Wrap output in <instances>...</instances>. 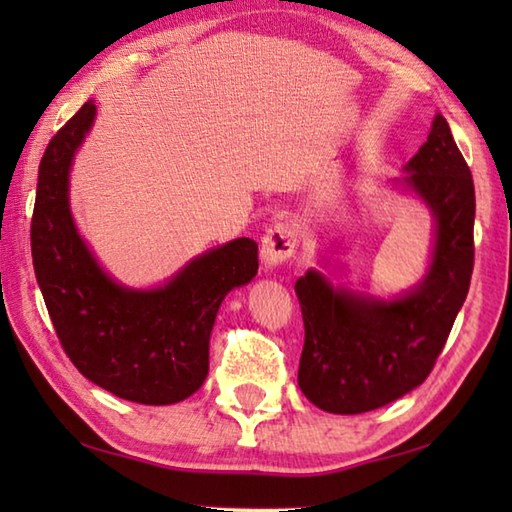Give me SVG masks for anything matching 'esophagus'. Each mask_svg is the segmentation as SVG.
<instances>
[{
  "mask_svg": "<svg viewBox=\"0 0 512 512\" xmlns=\"http://www.w3.org/2000/svg\"><path fill=\"white\" fill-rule=\"evenodd\" d=\"M300 244V235L296 223L289 219H280L268 225L262 239V259L266 266H277L296 253Z\"/></svg>",
  "mask_w": 512,
  "mask_h": 512,
  "instance_id": "34e87169",
  "label": "esophagus"
}]
</instances>
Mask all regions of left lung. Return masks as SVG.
I'll return each mask as SVG.
<instances>
[{
    "mask_svg": "<svg viewBox=\"0 0 512 512\" xmlns=\"http://www.w3.org/2000/svg\"><path fill=\"white\" fill-rule=\"evenodd\" d=\"M404 180L436 216L427 277L406 296L384 302L334 291L307 271L296 282L305 348L300 391L318 409L341 415L375 411L420 386L436 366L474 268V180L443 115H436Z\"/></svg>",
    "mask_w": 512,
    "mask_h": 512,
    "instance_id": "left-lung-1",
    "label": "left lung"
}]
</instances>
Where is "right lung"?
Listing matches in <instances>:
<instances>
[{"label": "right lung", "mask_w": 512, "mask_h": 512, "mask_svg": "<svg viewBox=\"0 0 512 512\" xmlns=\"http://www.w3.org/2000/svg\"><path fill=\"white\" fill-rule=\"evenodd\" d=\"M94 119V103L51 137L38 169L31 219L33 268L51 323L83 377L121 400L173 404L210 368V334L225 293L257 273V244L235 239L187 264L153 291L119 287L74 228L67 173Z\"/></svg>", "instance_id": "1"}]
</instances>
